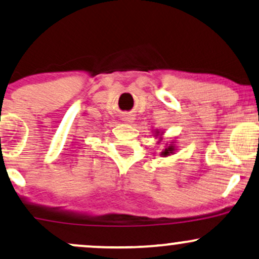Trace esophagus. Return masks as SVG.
Wrapping results in <instances>:
<instances>
[{
  "mask_svg": "<svg viewBox=\"0 0 259 259\" xmlns=\"http://www.w3.org/2000/svg\"><path fill=\"white\" fill-rule=\"evenodd\" d=\"M124 120H125V121H129V123H130V121H133V118H132V117H129V116H127V117H125V118H124Z\"/></svg>",
  "mask_w": 259,
  "mask_h": 259,
  "instance_id": "34e87169",
  "label": "esophagus"
}]
</instances>
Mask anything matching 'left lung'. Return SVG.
Here are the masks:
<instances>
[{
    "label": "left lung",
    "instance_id": "obj_1",
    "mask_svg": "<svg viewBox=\"0 0 259 259\" xmlns=\"http://www.w3.org/2000/svg\"><path fill=\"white\" fill-rule=\"evenodd\" d=\"M174 152V146H169L167 148H165V151L161 152V155H169Z\"/></svg>",
    "mask_w": 259,
    "mask_h": 259
}]
</instances>
